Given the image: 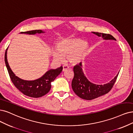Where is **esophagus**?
<instances>
[{
    "label": "esophagus",
    "instance_id": "esophagus-1",
    "mask_svg": "<svg viewBox=\"0 0 133 133\" xmlns=\"http://www.w3.org/2000/svg\"><path fill=\"white\" fill-rule=\"evenodd\" d=\"M69 69V67L66 65H63V71H65V70Z\"/></svg>",
    "mask_w": 133,
    "mask_h": 133
}]
</instances>
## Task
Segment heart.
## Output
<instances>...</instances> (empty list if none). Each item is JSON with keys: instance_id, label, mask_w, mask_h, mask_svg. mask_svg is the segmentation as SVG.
<instances>
[{"instance_id": "1", "label": "heart", "mask_w": 133, "mask_h": 133, "mask_svg": "<svg viewBox=\"0 0 133 133\" xmlns=\"http://www.w3.org/2000/svg\"><path fill=\"white\" fill-rule=\"evenodd\" d=\"M89 47L84 41L79 38H68L57 43L56 49H52V55L54 60L62 62L63 58L73 64L80 63L88 53Z\"/></svg>"}]
</instances>
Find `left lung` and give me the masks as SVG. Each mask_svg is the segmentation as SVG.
<instances>
[{
    "instance_id": "1",
    "label": "left lung",
    "mask_w": 133,
    "mask_h": 133,
    "mask_svg": "<svg viewBox=\"0 0 133 133\" xmlns=\"http://www.w3.org/2000/svg\"><path fill=\"white\" fill-rule=\"evenodd\" d=\"M92 33L101 37L103 39L115 40L116 38L109 34L95 32ZM82 63L75 65L73 69L74 76L71 82L72 89L75 94L81 98L91 100L107 94L113 88L117 80L118 74L110 82L103 85H96L91 82L86 78L82 70Z\"/></svg>"
}]
</instances>
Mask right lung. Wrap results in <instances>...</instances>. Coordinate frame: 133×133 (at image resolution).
Listing matches in <instances>:
<instances>
[{
  "label": "right lung",
  "mask_w": 133,
  "mask_h": 133,
  "mask_svg": "<svg viewBox=\"0 0 133 133\" xmlns=\"http://www.w3.org/2000/svg\"><path fill=\"white\" fill-rule=\"evenodd\" d=\"M41 33H44V32L41 30H36L21 32L29 35ZM7 50L8 48L5 53V63L11 80L16 88L23 94L31 97H41L47 94L51 90V82L61 74L63 67L49 70L38 79L31 81L22 80L15 75L9 66L7 60Z\"/></svg>",
  "instance_id": "add662e5"
}]
</instances>
